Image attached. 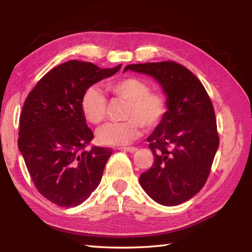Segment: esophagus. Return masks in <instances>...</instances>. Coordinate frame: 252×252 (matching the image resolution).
Masks as SVG:
<instances>
[{"mask_svg": "<svg viewBox=\"0 0 252 252\" xmlns=\"http://www.w3.org/2000/svg\"><path fill=\"white\" fill-rule=\"evenodd\" d=\"M118 149H119V151L127 152V153H135L137 151L136 147H119Z\"/></svg>", "mask_w": 252, "mask_h": 252, "instance_id": "34e87169", "label": "esophagus"}]
</instances>
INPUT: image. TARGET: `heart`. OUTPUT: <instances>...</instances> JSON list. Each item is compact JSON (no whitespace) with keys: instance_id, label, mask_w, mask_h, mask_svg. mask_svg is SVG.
Segmentation results:
<instances>
[{"instance_id":"b5f03b06","label":"heart","mask_w":252,"mask_h":252,"mask_svg":"<svg viewBox=\"0 0 252 252\" xmlns=\"http://www.w3.org/2000/svg\"><path fill=\"white\" fill-rule=\"evenodd\" d=\"M107 92L127 101L123 122H111L97 131V140L103 145L125 146L141 135L142 126L147 130L156 127L168 110L165 96L151 91L149 84L136 77H126L106 84ZM80 109L85 120L98 125L107 115V100L97 88L91 87L83 92Z\"/></svg>"}]
</instances>
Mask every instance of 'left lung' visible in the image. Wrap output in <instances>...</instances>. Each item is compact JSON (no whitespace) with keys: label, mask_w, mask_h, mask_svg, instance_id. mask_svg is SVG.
Instances as JSON below:
<instances>
[{"label":"left lung","mask_w":252,"mask_h":252,"mask_svg":"<svg viewBox=\"0 0 252 252\" xmlns=\"http://www.w3.org/2000/svg\"><path fill=\"white\" fill-rule=\"evenodd\" d=\"M126 70L156 79L167 95V114L147 138L154 163L140 183L160 205H180L206 184L218 151L212 101L199 79L175 62L134 63Z\"/></svg>","instance_id":"left-lung-1"}]
</instances>
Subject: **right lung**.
I'll use <instances>...</instances> for the list:
<instances>
[{
  "label": "right lung",
  "instance_id": "right-lung-1",
  "mask_svg": "<svg viewBox=\"0 0 252 252\" xmlns=\"http://www.w3.org/2000/svg\"><path fill=\"white\" fill-rule=\"evenodd\" d=\"M120 68L69 61L47 72L25 100L18 148L35 189L57 206L81 205L99 184L112 149H85L94 135L80 99L91 85Z\"/></svg>",
  "mask_w": 252,
  "mask_h": 252
}]
</instances>
